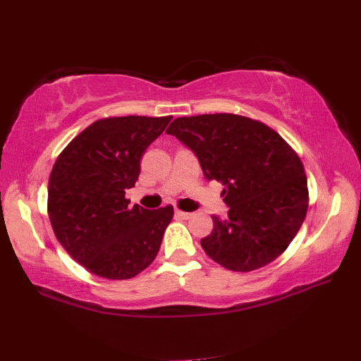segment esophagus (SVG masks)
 Here are the masks:
<instances>
[{"label": "esophagus", "mask_w": 361, "mask_h": 361, "mask_svg": "<svg viewBox=\"0 0 361 361\" xmlns=\"http://www.w3.org/2000/svg\"><path fill=\"white\" fill-rule=\"evenodd\" d=\"M174 215L178 216V219H182V220H188L190 216H192V214H190V212H182V210H174Z\"/></svg>", "instance_id": "obj_1"}]
</instances>
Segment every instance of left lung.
<instances>
[{"mask_svg":"<svg viewBox=\"0 0 361 361\" xmlns=\"http://www.w3.org/2000/svg\"><path fill=\"white\" fill-rule=\"evenodd\" d=\"M192 151L207 180L221 182L228 216L212 215L201 239L209 257L234 271L276 259L308 210L307 176L298 155L259 121L231 113L178 118L166 128Z\"/></svg>","mask_w":361,"mask_h":361,"instance_id":"obj_1","label":"left lung"}]
</instances>
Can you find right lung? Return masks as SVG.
<instances>
[{
	"mask_svg": "<svg viewBox=\"0 0 361 361\" xmlns=\"http://www.w3.org/2000/svg\"><path fill=\"white\" fill-rule=\"evenodd\" d=\"M173 116L99 119L59 154L49 180L54 235L75 261L108 280H128L152 264L173 206L149 210L126 200L141 155Z\"/></svg>",
	"mask_w": 361,
	"mask_h": 361,
	"instance_id": "add662e5",
	"label": "right lung"
}]
</instances>
